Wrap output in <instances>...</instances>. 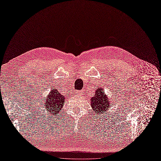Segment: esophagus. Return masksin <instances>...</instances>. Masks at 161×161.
Returning <instances> with one entry per match:
<instances>
[{
  "label": "esophagus",
  "mask_w": 161,
  "mask_h": 161,
  "mask_svg": "<svg viewBox=\"0 0 161 161\" xmlns=\"http://www.w3.org/2000/svg\"><path fill=\"white\" fill-rule=\"evenodd\" d=\"M77 95H79V96H82V95H83V92L82 91H77Z\"/></svg>",
  "instance_id": "obj_1"
}]
</instances>
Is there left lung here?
Instances as JSON below:
<instances>
[{"label":"left lung","mask_w":161,"mask_h":161,"mask_svg":"<svg viewBox=\"0 0 161 161\" xmlns=\"http://www.w3.org/2000/svg\"><path fill=\"white\" fill-rule=\"evenodd\" d=\"M90 102L94 114H96L106 112L111 107L109 100L102 88L96 90L94 96L90 100Z\"/></svg>","instance_id":"1"}]
</instances>
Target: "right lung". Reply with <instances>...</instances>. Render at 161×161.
<instances>
[{
    "label": "right lung",
    "mask_w": 161,
    "mask_h": 161,
    "mask_svg": "<svg viewBox=\"0 0 161 161\" xmlns=\"http://www.w3.org/2000/svg\"><path fill=\"white\" fill-rule=\"evenodd\" d=\"M64 96L59 93L56 89L52 88L44 105L47 112H50L53 115L56 116L64 105Z\"/></svg>",
    "instance_id": "add662e5"
}]
</instances>
